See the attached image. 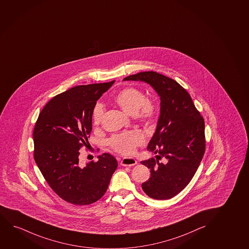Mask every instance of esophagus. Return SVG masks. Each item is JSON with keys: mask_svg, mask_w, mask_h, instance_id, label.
Wrapping results in <instances>:
<instances>
[{"mask_svg": "<svg viewBox=\"0 0 249 249\" xmlns=\"http://www.w3.org/2000/svg\"><path fill=\"white\" fill-rule=\"evenodd\" d=\"M121 165L124 166V167H131V166H135L137 164L136 159L133 158H124L121 160Z\"/></svg>", "mask_w": 249, "mask_h": 249, "instance_id": "esophagus-1", "label": "esophagus"}]
</instances>
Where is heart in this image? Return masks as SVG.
<instances>
[{
	"label": "heart",
	"instance_id": "obj_1",
	"mask_svg": "<svg viewBox=\"0 0 249 249\" xmlns=\"http://www.w3.org/2000/svg\"><path fill=\"white\" fill-rule=\"evenodd\" d=\"M113 100L124 112L145 123H149L153 120L157 113V105L154 102L146 99L142 90L133 87L121 90ZM104 104L98 103L95 105L92 111V122L95 125L100 124L104 119ZM143 142L144 139L142 135L132 131L113 136L109 140V145L121 154L129 155L134 153L136 147L143 144Z\"/></svg>",
	"mask_w": 249,
	"mask_h": 249
}]
</instances>
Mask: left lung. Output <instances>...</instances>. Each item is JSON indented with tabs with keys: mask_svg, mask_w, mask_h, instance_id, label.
Wrapping results in <instances>:
<instances>
[{
	"mask_svg": "<svg viewBox=\"0 0 249 249\" xmlns=\"http://www.w3.org/2000/svg\"><path fill=\"white\" fill-rule=\"evenodd\" d=\"M123 81L144 82L160 97V116L147 150L154 152L141 163L151 169L143 191L155 199H168L189 184L205 150V121L189 92L176 81L155 71L127 76ZM164 158L162 162L159 160Z\"/></svg>",
	"mask_w": 249,
	"mask_h": 249,
	"instance_id": "8db88e82",
	"label": "left lung"
}]
</instances>
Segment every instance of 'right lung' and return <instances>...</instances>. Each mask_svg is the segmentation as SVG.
<instances>
[{"instance_id":"right-lung-1","label":"right lung","mask_w":249,"mask_h":249,"mask_svg":"<svg viewBox=\"0 0 249 249\" xmlns=\"http://www.w3.org/2000/svg\"><path fill=\"white\" fill-rule=\"evenodd\" d=\"M114 81L74 87L49 101L35 124V162L60 198L76 205L98 201L107 191L118 162L112 155L82 166L79 150L89 144L93 107Z\"/></svg>"}]
</instances>
